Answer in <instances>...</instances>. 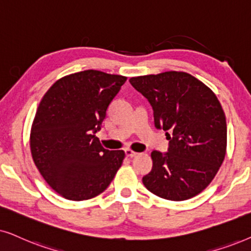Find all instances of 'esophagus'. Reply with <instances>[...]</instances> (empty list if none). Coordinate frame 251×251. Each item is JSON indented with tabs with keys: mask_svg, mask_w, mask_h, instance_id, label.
<instances>
[{
	"mask_svg": "<svg viewBox=\"0 0 251 251\" xmlns=\"http://www.w3.org/2000/svg\"><path fill=\"white\" fill-rule=\"evenodd\" d=\"M125 153H126V156H127V157H134V156L138 155V152L133 151L132 149H126L125 150Z\"/></svg>",
	"mask_w": 251,
	"mask_h": 251,
	"instance_id": "obj_1",
	"label": "esophagus"
}]
</instances>
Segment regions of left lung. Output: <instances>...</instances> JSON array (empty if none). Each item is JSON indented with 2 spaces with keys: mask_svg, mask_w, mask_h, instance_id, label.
I'll list each match as a JSON object with an SVG mask.
<instances>
[{
  "mask_svg": "<svg viewBox=\"0 0 251 251\" xmlns=\"http://www.w3.org/2000/svg\"><path fill=\"white\" fill-rule=\"evenodd\" d=\"M131 85L148 100L157 129L169 140L168 152L153 150L146 188L170 201H185L205 189L225 158L227 126L211 89L186 72L134 76Z\"/></svg>",
  "mask_w": 251,
  "mask_h": 251,
  "instance_id": "1",
  "label": "left lung"
}]
</instances>
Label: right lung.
Here are the masks:
<instances>
[{
    "instance_id": "right-lung-1",
    "label": "right lung",
    "mask_w": 251,
    "mask_h": 251,
    "mask_svg": "<svg viewBox=\"0 0 251 251\" xmlns=\"http://www.w3.org/2000/svg\"><path fill=\"white\" fill-rule=\"evenodd\" d=\"M126 76L86 70L59 79L36 110L29 146L47 183L66 200L83 201L108 188L123 150L104 149L96 136Z\"/></svg>"
}]
</instances>
